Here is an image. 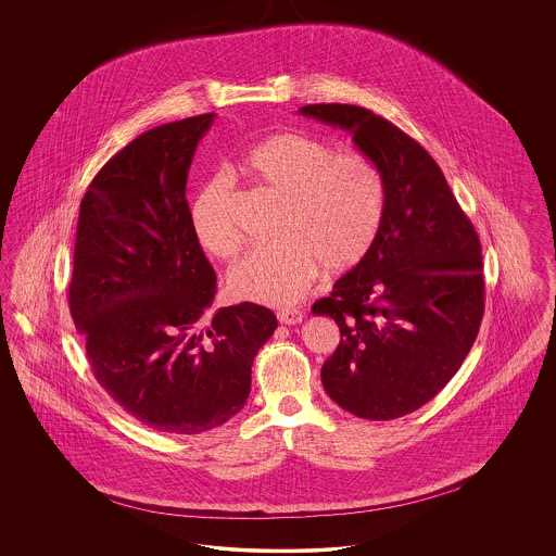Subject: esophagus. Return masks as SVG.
Returning a JSON list of instances; mask_svg holds the SVG:
<instances>
[{
    "label": "esophagus",
    "mask_w": 556,
    "mask_h": 556,
    "mask_svg": "<svg viewBox=\"0 0 556 556\" xmlns=\"http://www.w3.org/2000/svg\"><path fill=\"white\" fill-rule=\"evenodd\" d=\"M277 318H279V323H283V325H298V323H302L304 315H302L300 311H293V308H283V311L277 313Z\"/></svg>",
    "instance_id": "obj_1"
}]
</instances>
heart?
<instances>
[{
    "label": "heart",
    "instance_id": "1",
    "mask_svg": "<svg viewBox=\"0 0 556 556\" xmlns=\"http://www.w3.org/2000/svg\"><path fill=\"white\" fill-rule=\"evenodd\" d=\"M239 170L281 202L275 238L229 270V288L258 304H291L311 290L318 268L340 275L358 265L386 212L381 168L365 154L336 150L308 135L277 132L254 146ZM236 193L225 177L208 179L191 206V231L214 258L231 261L241 248Z\"/></svg>",
    "mask_w": 556,
    "mask_h": 556
}]
</instances>
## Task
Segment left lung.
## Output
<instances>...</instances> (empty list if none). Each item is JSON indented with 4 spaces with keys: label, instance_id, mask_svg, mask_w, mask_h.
Returning a JSON list of instances; mask_svg holds the SVG:
<instances>
[{
    "label": "left lung",
    "instance_id": "8db88e82",
    "mask_svg": "<svg viewBox=\"0 0 556 556\" xmlns=\"http://www.w3.org/2000/svg\"><path fill=\"white\" fill-rule=\"evenodd\" d=\"M302 116L340 127L383 173L386 212L369 254L313 304L340 345L320 381L344 410L404 417L460 369L483 317L481 245L424 148L367 108L311 104Z\"/></svg>",
    "mask_w": 556,
    "mask_h": 556
}]
</instances>
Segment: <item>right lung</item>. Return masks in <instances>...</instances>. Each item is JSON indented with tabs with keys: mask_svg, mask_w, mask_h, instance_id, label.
Listing matches in <instances>:
<instances>
[{
	"mask_svg": "<svg viewBox=\"0 0 556 556\" xmlns=\"http://www.w3.org/2000/svg\"><path fill=\"white\" fill-rule=\"evenodd\" d=\"M214 114L139 135L83 195L71 315L100 386L139 424L202 433L245 406L275 315L243 302L202 327L216 275L191 231L187 175Z\"/></svg>",
	"mask_w": 556,
	"mask_h": 556,
	"instance_id": "right-lung-1",
	"label": "right lung"
}]
</instances>
